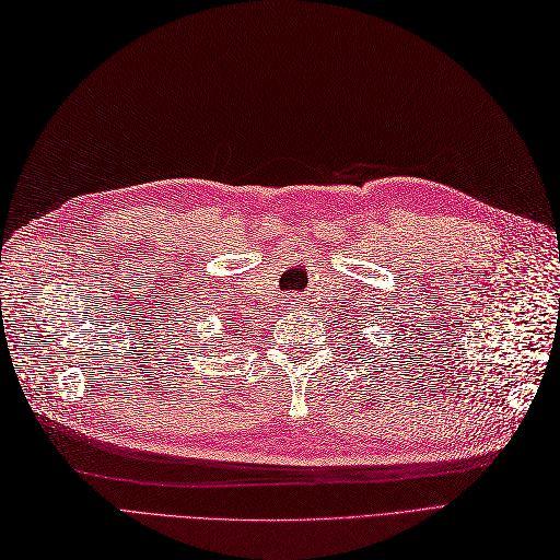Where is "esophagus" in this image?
Here are the masks:
<instances>
[{
  "label": "esophagus",
  "instance_id": "obj_1",
  "mask_svg": "<svg viewBox=\"0 0 560 560\" xmlns=\"http://www.w3.org/2000/svg\"><path fill=\"white\" fill-rule=\"evenodd\" d=\"M288 302L295 304V302H298V295H288Z\"/></svg>",
  "mask_w": 560,
  "mask_h": 560
}]
</instances>
